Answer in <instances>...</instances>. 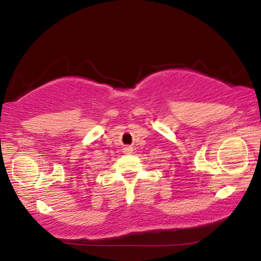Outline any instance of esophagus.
<instances>
[{
  "instance_id": "1",
  "label": "esophagus",
  "mask_w": 261,
  "mask_h": 261,
  "mask_svg": "<svg viewBox=\"0 0 261 261\" xmlns=\"http://www.w3.org/2000/svg\"><path fill=\"white\" fill-rule=\"evenodd\" d=\"M123 152H124L125 154H130V153H132V148L130 146H126L123 148Z\"/></svg>"
}]
</instances>
